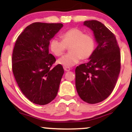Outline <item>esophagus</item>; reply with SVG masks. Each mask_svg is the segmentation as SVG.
<instances>
[{"label":"esophagus","instance_id":"esophagus-1","mask_svg":"<svg viewBox=\"0 0 132 132\" xmlns=\"http://www.w3.org/2000/svg\"><path fill=\"white\" fill-rule=\"evenodd\" d=\"M64 69L65 71H66V72H68V71H69L71 70V69L69 68H64Z\"/></svg>","mask_w":132,"mask_h":132}]
</instances>
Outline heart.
<instances>
[{
    "mask_svg": "<svg viewBox=\"0 0 132 132\" xmlns=\"http://www.w3.org/2000/svg\"><path fill=\"white\" fill-rule=\"evenodd\" d=\"M61 41L51 39L49 47L54 55L60 56L66 47H69V53L65 54L57 61V64L64 68H70L83 60L90 58L95 50L94 38L90 34H86L81 30L71 28L61 35Z\"/></svg>",
    "mask_w": 132,
    "mask_h": 132,
    "instance_id": "b5f03b06",
    "label": "heart"
}]
</instances>
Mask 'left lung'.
Here are the masks:
<instances>
[{
  "mask_svg": "<svg viewBox=\"0 0 132 132\" xmlns=\"http://www.w3.org/2000/svg\"><path fill=\"white\" fill-rule=\"evenodd\" d=\"M93 31L97 46L87 63L76 68V87L84 102L97 104L113 91L120 71V53L114 35L97 20L84 22Z\"/></svg>",
  "mask_w": 132,
  "mask_h": 132,
  "instance_id": "obj_1",
  "label": "left lung"
}]
</instances>
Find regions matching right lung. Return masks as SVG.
<instances>
[{
  "label": "right lung",
  "instance_id": "obj_1",
  "mask_svg": "<svg viewBox=\"0 0 132 132\" xmlns=\"http://www.w3.org/2000/svg\"><path fill=\"white\" fill-rule=\"evenodd\" d=\"M62 23L35 22L18 37L12 54V71L21 91L29 101L46 105L56 96L63 66L49 53L50 41L60 31Z\"/></svg>",
  "mask_w": 132,
  "mask_h": 132
}]
</instances>
